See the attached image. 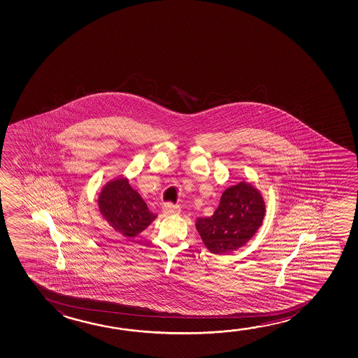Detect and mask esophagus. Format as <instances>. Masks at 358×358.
<instances>
[{
	"mask_svg": "<svg viewBox=\"0 0 358 358\" xmlns=\"http://www.w3.org/2000/svg\"><path fill=\"white\" fill-rule=\"evenodd\" d=\"M163 211L166 215H178L180 213V208L174 203H168L163 206Z\"/></svg>",
	"mask_w": 358,
	"mask_h": 358,
	"instance_id": "obj_1",
	"label": "esophagus"
}]
</instances>
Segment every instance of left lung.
<instances>
[{"label":"left lung","mask_w":358,"mask_h":358,"mask_svg":"<svg viewBox=\"0 0 358 358\" xmlns=\"http://www.w3.org/2000/svg\"><path fill=\"white\" fill-rule=\"evenodd\" d=\"M266 201L251 182L227 187L210 217H199L195 227L203 243L214 255L236 251L251 240L263 224Z\"/></svg>","instance_id":"8db88e82"}]
</instances>
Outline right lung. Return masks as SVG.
<instances>
[{"instance_id":"obj_1","label":"right lung","mask_w":358,"mask_h":358,"mask_svg":"<svg viewBox=\"0 0 358 358\" xmlns=\"http://www.w3.org/2000/svg\"><path fill=\"white\" fill-rule=\"evenodd\" d=\"M97 206L102 219L129 238L143 232L157 217L138 192L129 185V178L123 176H116L103 185Z\"/></svg>"}]
</instances>
